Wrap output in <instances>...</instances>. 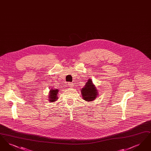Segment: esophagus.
<instances>
[{
  "label": "esophagus",
  "mask_w": 151,
  "mask_h": 151,
  "mask_svg": "<svg viewBox=\"0 0 151 151\" xmlns=\"http://www.w3.org/2000/svg\"><path fill=\"white\" fill-rule=\"evenodd\" d=\"M73 83H68V86H70V87H73Z\"/></svg>",
  "instance_id": "obj_1"
}]
</instances>
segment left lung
Masks as SVG:
<instances>
[{
    "mask_svg": "<svg viewBox=\"0 0 151 151\" xmlns=\"http://www.w3.org/2000/svg\"><path fill=\"white\" fill-rule=\"evenodd\" d=\"M81 96L83 100L87 102L94 100L99 95V91L91 79H89L85 86L81 89Z\"/></svg>",
    "mask_w": 151,
    "mask_h": 151,
    "instance_id": "left-lung-1",
    "label": "left lung"
}]
</instances>
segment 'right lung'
<instances>
[{"mask_svg": "<svg viewBox=\"0 0 151 151\" xmlns=\"http://www.w3.org/2000/svg\"><path fill=\"white\" fill-rule=\"evenodd\" d=\"M58 92L59 90L57 89H51L49 94V101L50 102H55L58 99Z\"/></svg>", "mask_w": 151, "mask_h": 151, "instance_id": "1", "label": "right lung"}]
</instances>
